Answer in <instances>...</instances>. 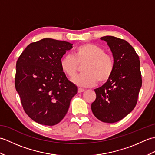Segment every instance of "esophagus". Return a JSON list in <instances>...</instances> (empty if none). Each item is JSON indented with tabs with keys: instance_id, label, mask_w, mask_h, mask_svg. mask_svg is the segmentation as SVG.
Returning a JSON list of instances; mask_svg holds the SVG:
<instances>
[{
	"instance_id": "1",
	"label": "esophagus",
	"mask_w": 155,
	"mask_h": 155,
	"mask_svg": "<svg viewBox=\"0 0 155 155\" xmlns=\"http://www.w3.org/2000/svg\"><path fill=\"white\" fill-rule=\"evenodd\" d=\"M84 88H78V92L79 93H83V92H84Z\"/></svg>"
}]
</instances>
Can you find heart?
Returning <instances> with one entry per match:
<instances>
[{
  "mask_svg": "<svg viewBox=\"0 0 155 155\" xmlns=\"http://www.w3.org/2000/svg\"><path fill=\"white\" fill-rule=\"evenodd\" d=\"M83 63L84 73L74 77L78 64ZM61 67L69 78L74 77L72 78L74 84L88 87L96 84L98 80L104 83L109 79L114 71V62L103 48L93 43H85L75 49L73 56L67 54L62 57Z\"/></svg>",
  "mask_w": 155,
  "mask_h": 155,
  "instance_id": "b5f03b06",
  "label": "heart"
}]
</instances>
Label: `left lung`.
Wrapping results in <instances>:
<instances>
[{
	"mask_svg": "<svg viewBox=\"0 0 155 155\" xmlns=\"http://www.w3.org/2000/svg\"><path fill=\"white\" fill-rule=\"evenodd\" d=\"M113 54V74L101 87L94 89L97 98L91 110L98 120L114 123L135 107L142 86L139 57L128 42L113 36L101 37Z\"/></svg>",
	"mask_w": 155,
	"mask_h": 155,
	"instance_id": "left-lung-1",
	"label": "left lung"
}]
</instances>
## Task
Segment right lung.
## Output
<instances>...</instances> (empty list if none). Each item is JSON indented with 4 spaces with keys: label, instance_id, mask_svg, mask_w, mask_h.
I'll return each instance as SVG.
<instances>
[{
    "label": "right lung",
    "instance_id": "right-lung-1",
    "mask_svg": "<svg viewBox=\"0 0 155 155\" xmlns=\"http://www.w3.org/2000/svg\"><path fill=\"white\" fill-rule=\"evenodd\" d=\"M64 41L46 38L28 45L16 64L15 88L25 113L37 123L53 126L67 114L78 88L61 67L72 48Z\"/></svg>",
    "mask_w": 155,
    "mask_h": 155
}]
</instances>
